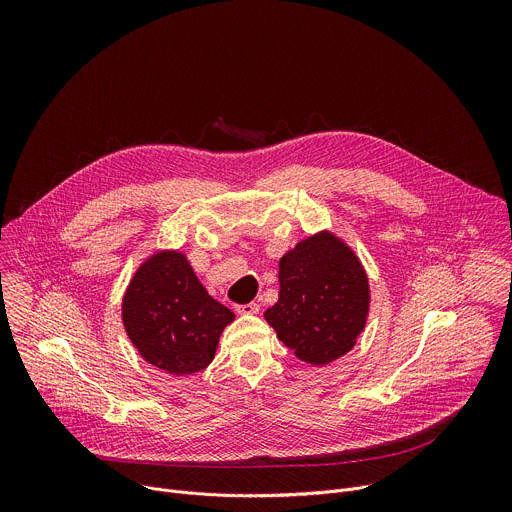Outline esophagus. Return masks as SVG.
<instances>
[{
  "instance_id": "34e87169",
  "label": "esophagus",
  "mask_w": 512,
  "mask_h": 512,
  "mask_svg": "<svg viewBox=\"0 0 512 512\" xmlns=\"http://www.w3.org/2000/svg\"><path fill=\"white\" fill-rule=\"evenodd\" d=\"M235 310L239 312V314H259V304L257 302H251V304H239V306H235Z\"/></svg>"
}]
</instances>
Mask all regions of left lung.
Returning <instances> with one entry per match:
<instances>
[{"mask_svg":"<svg viewBox=\"0 0 512 512\" xmlns=\"http://www.w3.org/2000/svg\"><path fill=\"white\" fill-rule=\"evenodd\" d=\"M367 314V273L334 235H314L281 257L279 300L265 320L300 360L322 367L346 354Z\"/></svg>","mask_w":512,"mask_h":512,"instance_id":"8db88e82","label":"left lung"}]
</instances>
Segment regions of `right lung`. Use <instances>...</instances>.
<instances>
[{
  "mask_svg": "<svg viewBox=\"0 0 512 512\" xmlns=\"http://www.w3.org/2000/svg\"><path fill=\"white\" fill-rule=\"evenodd\" d=\"M235 314L208 296L188 259L160 251L133 275L123 298V324L139 354L170 375H192L214 358Z\"/></svg>",
  "mask_w": 512,
  "mask_h": 512,
  "instance_id": "1",
  "label": "right lung"
}]
</instances>
